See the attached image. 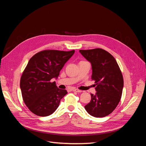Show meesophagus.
Listing matches in <instances>:
<instances>
[{
    "label": "esophagus",
    "instance_id": "esophagus-1",
    "mask_svg": "<svg viewBox=\"0 0 146 146\" xmlns=\"http://www.w3.org/2000/svg\"><path fill=\"white\" fill-rule=\"evenodd\" d=\"M72 91H75V92H82L81 90H78V89H73Z\"/></svg>",
    "mask_w": 146,
    "mask_h": 146
}]
</instances>
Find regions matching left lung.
Wrapping results in <instances>:
<instances>
[{"instance_id":"left-lung-1","label":"left lung","mask_w":146,"mask_h":146,"mask_svg":"<svg viewBox=\"0 0 146 146\" xmlns=\"http://www.w3.org/2000/svg\"><path fill=\"white\" fill-rule=\"evenodd\" d=\"M81 54L91 62L92 80L95 81L96 94L85 106L86 111L96 117L111 113L121 100L123 86L121 70L113 56L102 48L80 50Z\"/></svg>"}]
</instances>
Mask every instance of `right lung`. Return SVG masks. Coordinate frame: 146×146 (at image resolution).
Returning <instances> with one entry per match:
<instances>
[{
    "label": "right lung",
    "instance_id": "right-lung-1",
    "mask_svg": "<svg viewBox=\"0 0 146 146\" xmlns=\"http://www.w3.org/2000/svg\"><path fill=\"white\" fill-rule=\"evenodd\" d=\"M74 52L44 50L30 59L21 77L20 87L23 100L30 111L39 116H47L58 107L68 92L59 89L51 80L58 77Z\"/></svg>",
    "mask_w": 146,
    "mask_h": 146
}]
</instances>
